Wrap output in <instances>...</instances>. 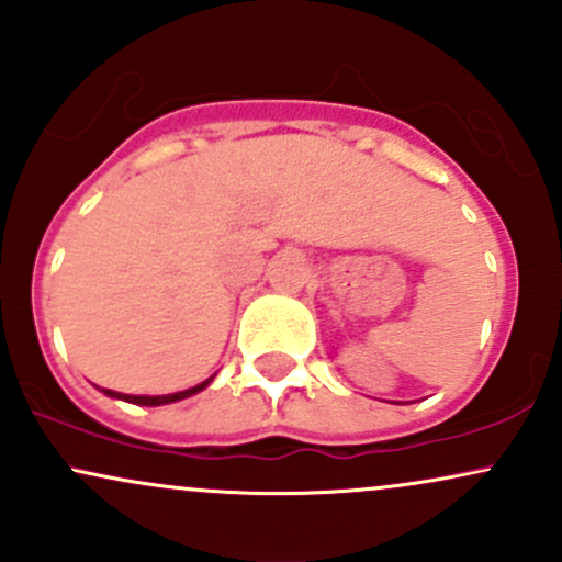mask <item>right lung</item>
Returning a JSON list of instances; mask_svg holds the SVG:
<instances>
[{
    "label": "right lung",
    "mask_w": 562,
    "mask_h": 562,
    "mask_svg": "<svg viewBox=\"0 0 562 562\" xmlns=\"http://www.w3.org/2000/svg\"><path fill=\"white\" fill-rule=\"evenodd\" d=\"M214 378L216 375H211L209 380H203V383L192 385V389H184V391H177V393H164V396H132V393H119V391H111V389H102V393H105V396H111V398H121V402L137 404V406H164V404H173V402H182V398L195 396V393L209 389V383Z\"/></svg>",
    "instance_id": "1"
}]
</instances>
